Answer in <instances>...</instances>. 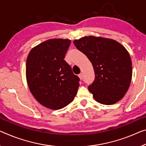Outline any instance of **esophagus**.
Wrapping results in <instances>:
<instances>
[{"label": "esophagus", "mask_w": 146, "mask_h": 146, "mask_svg": "<svg viewBox=\"0 0 146 146\" xmlns=\"http://www.w3.org/2000/svg\"><path fill=\"white\" fill-rule=\"evenodd\" d=\"M78 77L80 78V79L81 80H82V79H83V76H82V74H80L79 75H78Z\"/></svg>", "instance_id": "1"}]
</instances>
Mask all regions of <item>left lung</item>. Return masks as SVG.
Wrapping results in <instances>:
<instances>
[{"label":"left lung","mask_w":146,"mask_h":146,"mask_svg":"<svg viewBox=\"0 0 146 146\" xmlns=\"http://www.w3.org/2000/svg\"><path fill=\"white\" fill-rule=\"evenodd\" d=\"M78 50L93 66L95 79L88 87L96 101L110 105L121 99L132 79V61L127 50L115 40L93 36L75 40Z\"/></svg>","instance_id":"1"}]
</instances>
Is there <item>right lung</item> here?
Masks as SVG:
<instances>
[{
    "mask_svg": "<svg viewBox=\"0 0 146 146\" xmlns=\"http://www.w3.org/2000/svg\"><path fill=\"white\" fill-rule=\"evenodd\" d=\"M71 40L53 38L37 45L29 52L27 82L32 95L42 106L59 110L72 102L80 79L64 60Z\"/></svg>",
    "mask_w": 146,
    "mask_h": 146,
    "instance_id": "add662e5",
    "label": "right lung"
}]
</instances>
